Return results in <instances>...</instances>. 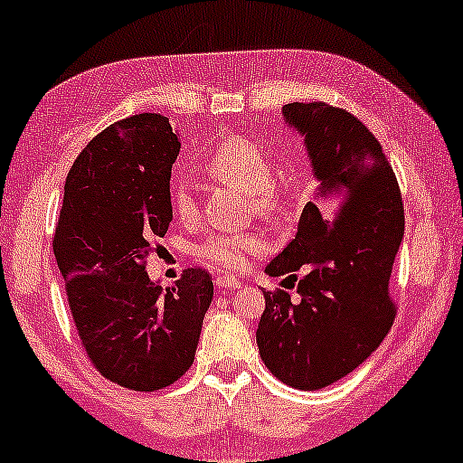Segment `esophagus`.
<instances>
[{
	"instance_id": "obj_1",
	"label": "esophagus",
	"mask_w": 463,
	"mask_h": 463,
	"mask_svg": "<svg viewBox=\"0 0 463 463\" xmlns=\"http://www.w3.org/2000/svg\"><path fill=\"white\" fill-rule=\"evenodd\" d=\"M217 288L219 290H223V288H240L242 287V282L238 280V278H233V276H219L217 278Z\"/></svg>"
}]
</instances>
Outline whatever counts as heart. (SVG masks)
I'll return each instance as SVG.
<instances>
[{
  "instance_id": "heart-1",
  "label": "heart",
  "mask_w": 463,
  "mask_h": 463,
  "mask_svg": "<svg viewBox=\"0 0 463 463\" xmlns=\"http://www.w3.org/2000/svg\"><path fill=\"white\" fill-rule=\"evenodd\" d=\"M202 168L214 181L238 187L249 195L252 211L263 217H274L280 213L282 200L271 185V164L263 149L244 138H227L214 145L202 160ZM170 206L181 221L195 219L198 200L194 189L185 181H176L170 187ZM265 249V240L252 232H227L211 233L195 244V257L214 268L225 271H240L249 265L252 255H259Z\"/></svg>"
}]
</instances>
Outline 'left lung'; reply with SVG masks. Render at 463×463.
Segmentation results:
<instances>
[{"label":"left lung","instance_id":"8db88e82","mask_svg":"<svg viewBox=\"0 0 463 463\" xmlns=\"http://www.w3.org/2000/svg\"><path fill=\"white\" fill-rule=\"evenodd\" d=\"M284 122L303 137L316 176L295 238L265 268L306 276L299 301L268 290L257 345L265 366L297 390H320L377 350L396 307L388 284L404 233L394 170L371 130L326 103H288Z\"/></svg>","mask_w":463,"mask_h":463}]
</instances>
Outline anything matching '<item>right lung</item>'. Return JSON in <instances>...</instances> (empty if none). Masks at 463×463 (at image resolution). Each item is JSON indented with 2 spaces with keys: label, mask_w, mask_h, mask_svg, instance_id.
I'll return each mask as SVG.
<instances>
[{
  "label": "right lung",
  "mask_w": 463,
  "mask_h": 463,
  "mask_svg": "<svg viewBox=\"0 0 463 463\" xmlns=\"http://www.w3.org/2000/svg\"><path fill=\"white\" fill-rule=\"evenodd\" d=\"M179 137L160 113L111 124L65 181L54 257L81 345L100 375L154 392L194 364L213 280L192 268L162 288L145 271L173 221L170 170Z\"/></svg>",
  "instance_id": "right-lung-1"
}]
</instances>
